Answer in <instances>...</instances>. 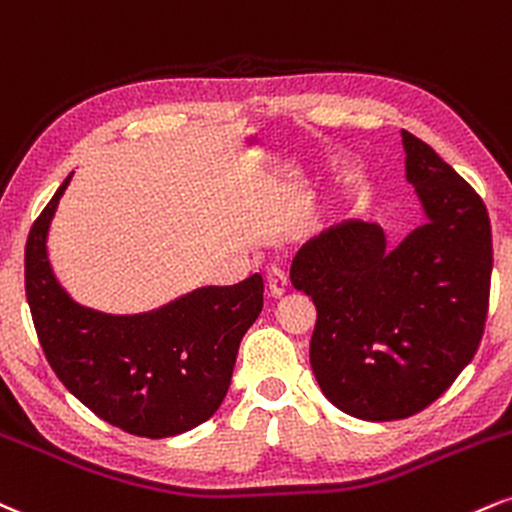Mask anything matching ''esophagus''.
<instances>
[{
    "instance_id": "obj_1",
    "label": "esophagus",
    "mask_w": 512,
    "mask_h": 512,
    "mask_svg": "<svg viewBox=\"0 0 512 512\" xmlns=\"http://www.w3.org/2000/svg\"><path fill=\"white\" fill-rule=\"evenodd\" d=\"M266 287L273 297H282L287 292V287H290V278H287V273L282 268L270 266L266 270Z\"/></svg>"
}]
</instances>
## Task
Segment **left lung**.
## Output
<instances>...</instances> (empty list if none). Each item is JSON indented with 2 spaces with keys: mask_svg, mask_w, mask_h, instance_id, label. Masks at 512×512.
Masks as SVG:
<instances>
[{
  "mask_svg": "<svg viewBox=\"0 0 512 512\" xmlns=\"http://www.w3.org/2000/svg\"><path fill=\"white\" fill-rule=\"evenodd\" d=\"M400 136L424 225L388 246L378 222H342L306 242L290 273L316 304L318 386L366 422L405 419L446 393L472 362L489 309L484 201L422 138Z\"/></svg>",
  "mask_w": 512,
  "mask_h": 512,
  "instance_id": "8db88e82",
  "label": "left lung"
}]
</instances>
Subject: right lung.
<instances>
[{
  "mask_svg": "<svg viewBox=\"0 0 512 512\" xmlns=\"http://www.w3.org/2000/svg\"><path fill=\"white\" fill-rule=\"evenodd\" d=\"M71 177L33 222L26 297L47 362L90 412L126 434L170 438L218 412L239 342L263 309L258 273L227 287H198L143 314L78 304L54 275L47 234Z\"/></svg>",
  "mask_w": 512,
  "mask_h": 512,
  "instance_id": "add662e5",
  "label": "right lung"
}]
</instances>
